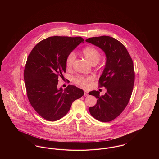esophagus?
I'll return each mask as SVG.
<instances>
[{
    "mask_svg": "<svg viewBox=\"0 0 159 159\" xmlns=\"http://www.w3.org/2000/svg\"><path fill=\"white\" fill-rule=\"evenodd\" d=\"M84 96H87V95H88V92L86 91H84Z\"/></svg>",
    "mask_w": 159,
    "mask_h": 159,
    "instance_id": "esophagus-1",
    "label": "esophagus"
}]
</instances>
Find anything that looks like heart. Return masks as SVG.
I'll return each instance as SVG.
<instances>
[{
  "label": "heart",
  "mask_w": 159,
  "mask_h": 159,
  "mask_svg": "<svg viewBox=\"0 0 159 159\" xmlns=\"http://www.w3.org/2000/svg\"><path fill=\"white\" fill-rule=\"evenodd\" d=\"M82 53L84 57L88 60L91 64L94 65L97 64L100 60L101 54L98 50L93 46H87L83 48L82 51ZM76 58V55L73 52L70 53L67 56L66 65L67 69H70L72 67L74 61ZM93 80V77L91 76L84 77V76H79L76 77L74 79L75 83L77 85L82 88H88L89 86V83Z\"/></svg>",
  "instance_id": "heart-1"
}]
</instances>
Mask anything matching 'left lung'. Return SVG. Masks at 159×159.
Wrapping results in <instances>:
<instances>
[{"instance_id": "1", "label": "left lung", "mask_w": 159, "mask_h": 159, "mask_svg": "<svg viewBox=\"0 0 159 159\" xmlns=\"http://www.w3.org/2000/svg\"><path fill=\"white\" fill-rule=\"evenodd\" d=\"M86 42L99 47L106 56L99 83L107 92L101 96L98 91L89 92L97 99L89 112L99 121H111L121 113L130 98L135 81L133 61L125 46L114 38L102 36L88 38Z\"/></svg>"}]
</instances>
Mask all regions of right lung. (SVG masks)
Instances as JSON below:
<instances>
[{
  "mask_svg": "<svg viewBox=\"0 0 159 159\" xmlns=\"http://www.w3.org/2000/svg\"><path fill=\"white\" fill-rule=\"evenodd\" d=\"M83 41L81 37H49L38 43L28 57L24 73L27 97L36 111L48 121L64 117L73 102L84 95L75 86L64 90L57 87L58 77L66 71L67 56Z\"/></svg>",
  "mask_w": 159,
  "mask_h": 159,
  "instance_id": "obj_1",
  "label": "right lung"
}]
</instances>
